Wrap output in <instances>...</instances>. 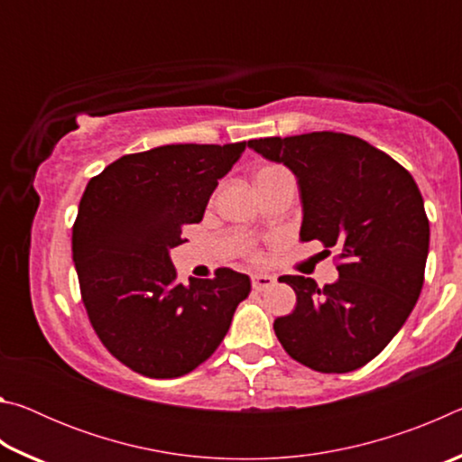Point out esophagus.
Listing matches in <instances>:
<instances>
[{
  "instance_id": "1",
  "label": "esophagus",
  "mask_w": 462,
  "mask_h": 462,
  "mask_svg": "<svg viewBox=\"0 0 462 462\" xmlns=\"http://www.w3.org/2000/svg\"><path fill=\"white\" fill-rule=\"evenodd\" d=\"M250 281H253V287L256 289V291H264V289L275 285V277L264 275V273H254L253 279H250Z\"/></svg>"
}]
</instances>
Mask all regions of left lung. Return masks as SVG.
<instances>
[{
    "mask_svg": "<svg viewBox=\"0 0 462 462\" xmlns=\"http://www.w3.org/2000/svg\"><path fill=\"white\" fill-rule=\"evenodd\" d=\"M248 148L295 175L300 240H319L342 259L326 287L279 279L297 295L291 314L273 324L279 342L319 373L361 369L402 330L424 285L430 224L416 181L379 148L336 132L248 140Z\"/></svg>",
    "mask_w": 462,
    "mask_h": 462,
    "instance_id": "obj_1",
    "label": "left lung"
}]
</instances>
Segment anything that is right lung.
Wrapping results in <instances>:
<instances>
[{
  "label": "right lung",
  "mask_w": 462,
  "mask_h": 462,
  "mask_svg": "<svg viewBox=\"0 0 462 462\" xmlns=\"http://www.w3.org/2000/svg\"><path fill=\"white\" fill-rule=\"evenodd\" d=\"M245 146H156L122 156L85 187L73 226L85 310L109 353L144 377H181L208 361L250 293L248 275L232 269L183 285L171 263Z\"/></svg>",
  "instance_id": "obj_1"
}]
</instances>
